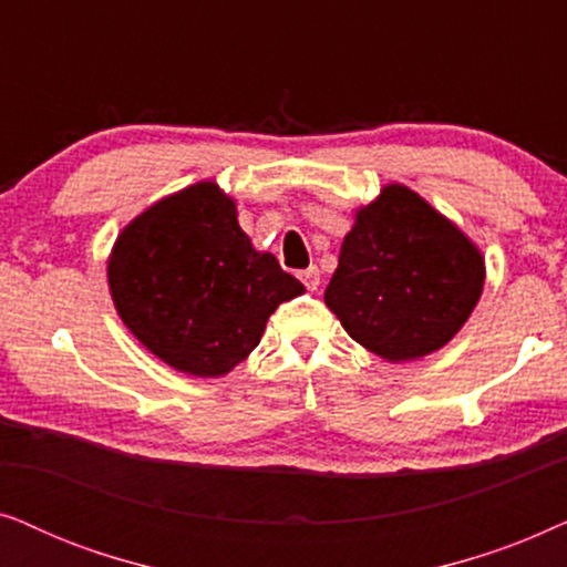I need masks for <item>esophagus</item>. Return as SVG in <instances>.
Masks as SVG:
<instances>
[{
    "instance_id": "34e87169",
    "label": "esophagus",
    "mask_w": 567,
    "mask_h": 567,
    "mask_svg": "<svg viewBox=\"0 0 567 567\" xmlns=\"http://www.w3.org/2000/svg\"><path fill=\"white\" fill-rule=\"evenodd\" d=\"M299 278H301V284H305L309 291H317V289H320V270H317L315 266H312V268H307V270H301Z\"/></svg>"
}]
</instances>
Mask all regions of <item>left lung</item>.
<instances>
[{
    "label": "left lung",
    "instance_id": "8db88e82",
    "mask_svg": "<svg viewBox=\"0 0 567 567\" xmlns=\"http://www.w3.org/2000/svg\"><path fill=\"white\" fill-rule=\"evenodd\" d=\"M483 286V250L408 185L386 183L355 208L324 305L355 343L405 363L444 348Z\"/></svg>",
    "mask_w": 567,
    "mask_h": 567
}]
</instances>
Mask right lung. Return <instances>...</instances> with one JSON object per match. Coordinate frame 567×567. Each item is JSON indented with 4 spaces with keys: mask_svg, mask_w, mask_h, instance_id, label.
Instances as JSON below:
<instances>
[{
    "mask_svg": "<svg viewBox=\"0 0 567 567\" xmlns=\"http://www.w3.org/2000/svg\"><path fill=\"white\" fill-rule=\"evenodd\" d=\"M107 289L146 351L200 379L229 374L278 305L305 293L276 255L255 250L235 198L214 181L169 193L121 229Z\"/></svg>",
    "mask_w": 567,
    "mask_h": 567,
    "instance_id": "1",
    "label": "right lung"
}]
</instances>
